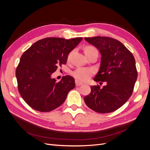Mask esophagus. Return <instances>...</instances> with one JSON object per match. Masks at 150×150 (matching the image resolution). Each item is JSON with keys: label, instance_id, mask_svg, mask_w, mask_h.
<instances>
[{"label": "esophagus", "instance_id": "34e87169", "mask_svg": "<svg viewBox=\"0 0 150 150\" xmlns=\"http://www.w3.org/2000/svg\"><path fill=\"white\" fill-rule=\"evenodd\" d=\"M75 83H76V86H81V85L83 84V83L79 82V81H78V80H76V81H75Z\"/></svg>", "mask_w": 150, "mask_h": 150}]
</instances>
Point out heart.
Returning a JSON list of instances; mask_svg holds the SVG:
<instances>
[{
	"label": "heart",
	"instance_id": "obj_1",
	"mask_svg": "<svg viewBox=\"0 0 150 150\" xmlns=\"http://www.w3.org/2000/svg\"><path fill=\"white\" fill-rule=\"evenodd\" d=\"M96 50V49L91 46H86L84 49V52L86 55L87 56L89 53L93 52V51ZM71 52L68 56V59H69ZM94 70L92 68H88V67H78L75 69L74 71L71 72L72 76L78 81H85L88 80L91 76L94 74Z\"/></svg>",
	"mask_w": 150,
	"mask_h": 150
}]
</instances>
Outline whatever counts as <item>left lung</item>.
Masks as SVG:
<instances>
[{
    "label": "left lung",
    "instance_id": "8db88e82",
    "mask_svg": "<svg viewBox=\"0 0 150 150\" xmlns=\"http://www.w3.org/2000/svg\"><path fill=\"white\" fill-rule=\"evenodd\" d=\"M99 49L101 65L94 78L106 85L91 86V93L84 98L90 109L99 113L117 110L128 100L133 93L138 77L133 55L119 40L109 37L85 38Z\"/></svg>",
    "mask_w": 150,
    "mask_h": 150
}]
</instances>
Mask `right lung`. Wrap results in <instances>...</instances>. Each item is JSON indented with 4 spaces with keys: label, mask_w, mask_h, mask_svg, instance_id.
<instances>
[{
    "label": "right lung",
    "mask_w": 150,
    "mask_h": 150,
    "mask_svg": "<svg viewBox=\"0 0 150 150\" xmlns=\"http://www.w3.org/2000/svg\"><path fill=\"white\" fill-rule=\"evenodd\" d=\"M82 39L46 38L35 42L23 53L16 76L19 92L30 107L49 112L65 101L68 93L75 87L74 79L65 76L57 82L52 74L58 66L66 64L69 52Z\"/></svg>",
    "instance_id": "obj_1"
}]
</instances>
